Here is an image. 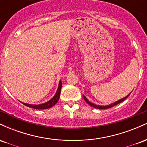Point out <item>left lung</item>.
I'll return each instance as SVG.
<instances>
[{"mask_svg": "<svg viewBox=\"0 0 147 147\" xmlns=\"http://www.w3.org/2000/svg\"><path fill=\"white\" fill-rule=\"evenodd\" d=\"M131 92H130V93L129 94V95H126V97H124V98H122V99H119V100L117 101V102H115L113 103V104H109V105H107V106H99V105H97V104H93V103H92V102H89V101L88 100V99H87L86 97L85 96H84V95H83V97H84V100L86 101V102L87 104H88L89 105H90V106H92V107L95 108V109H109V108L113 107V106H114L117 105V104H119V103L122 102L123 101L125 100V99H126V98H127L128 97H129V96L130 95V94H131Z\"/></svg>", "mask_w": 147, "mask_h": 147, "instance_id": "left-lung-1", "label": "left lung"}]
</instances>
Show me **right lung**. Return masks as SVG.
<instances>
[{
  "mask_svg": "<svg viewBox=\"0 0 147 147\" xmlns=\"http://www.w3.org/2000/svg\"><path fill=\"white\" fill-rule=\"evenodd\" d=\"M61 86H62V83L61 82H59V86L58 88H57V90L55 93V95H54V97L49 100L48 102L43 103V104H37V105H35V104H27V103H23L21 102L22 104H24L25 106H28V107L30 108H32V109H48L49 108H51L54 105L57 104V102L59 101V99L60 97V94H61Z\"/></svg>",
  "mask_w": 147,
  "mask_h": 147,
  "instance_id": "right-lung-1",
  "label": "right lung"
}]
</instances>
